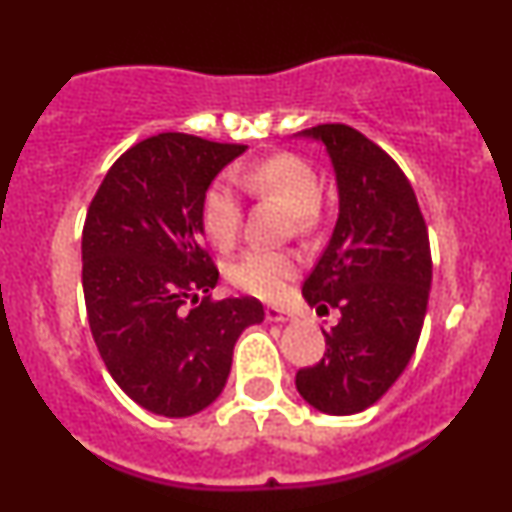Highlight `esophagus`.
<instances>
[{
    "label": "esophagus",
    "instance_id": "obj_1",
    "mask_svg": "<svg viewBox=\"0 0 512 512\" xmlns=\"http://www.w3.org/2000/svg\"><path fill=\"white\" fill-rule=\"evenodd\" d=\"M264 317H267L269 322H286V320H291V313L289 310H284V308H279V305H267V308H264Z\"/></svg>",
    "mask_w": 512,
    "mask_h": 512
}]
</instances>
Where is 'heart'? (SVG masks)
<instances>
[{"label":"heart","mask_w":512,"mask_h":512,"mask_svg":"<svg viewBox=\"0 0 512 512\" xmlns=\"http://www.w3.org/2000/svg\"><path fill=\"white\" fill-rule=\"evenodd\" d=\"M238 182L255 197H272L291 209L296 233L315 231L320 221L322 185L315 168L293 154H276L262 158L255 166L240 170ZM243 204L231 180H214L207 187L199 207V219L207 238L219 250L233 248L240 231ZM228 281L240 291L257 298H276L286 281L296 274V260L289 252L255 248L243 252L228 264Z\"/></svg>","instance_id":"1"}]
</instances>
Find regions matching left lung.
Wrapping results in <instances>:
<instances>
[{
  "label": "left lung",
  "mask_w": 512,
  "mask_h": 512,
  "mask_svg": "<svg viewBox=\"0 0 512 512\" xmlns=\"http://www.w3.org/2000/svg\"><path fill=\"white\" fill-rule=\"evenodd\" d=\"M339 187V219L303 284L320 313L339 310L327 351L296 373V390L325 414L368 409L407 368L424 327L431 289V245L407 175L349 125H317Z\"/></svg>",
  "instance_id": "obj_1"
}]
</instances>
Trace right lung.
I'll return each mask as SVG.
<instances>
[{
  "mask_svg": "<svg viewBox=\"0 0 512 512\" xmlns=\"http://www.w3.org/2000/svg\"><path fill=\"white\" fill-rule=\"evenodd\" d=\"M245 149L156 134L117 158L86 211L81 281L93 342L122 392L170 419L221 395L240 332L264 320L257 298H211L219 269L202 248L204 192Z\"/></svg>",
  "mask_w": 512,
  "mask_h": 512,
  "instance_id": "right-lung-1",
  "label": "right lung"
}]
</instances>
